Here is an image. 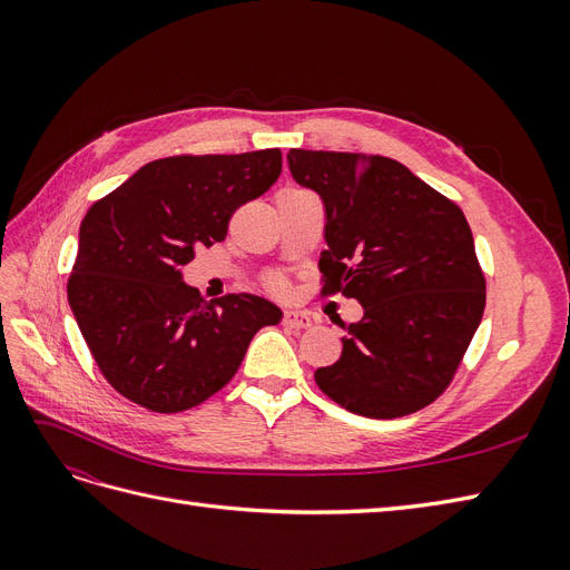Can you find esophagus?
I'll list each match as a JSON object with an SVG mask.
<instances>
[{
    "label": "esophagus",
    "mask_w": 570,
    "mask_h": 570,
    "mask_svg": "<svg viewBox=\"0 0 570 570\" xmlns=\"http://www.w3.org/2000/svg\"><path fill=\"white\" fill-rule=\"evenodd\" d=\"M283 323L287 327H297V331H299V327L312 325V318H308L306 312H297V308H287L285 316H283Z\"/></svg>",
    "instance_id": "obj_1"
}]
</instances>
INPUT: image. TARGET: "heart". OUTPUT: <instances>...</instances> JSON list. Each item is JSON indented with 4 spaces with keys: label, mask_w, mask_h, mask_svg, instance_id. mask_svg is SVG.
I'll list each match as a JSON object with an SVG mask.
<instances>
[{
    "label": "heart",
    "mask_w": 570,
    "mask_h": 570,
    "mask_svg": "<svg viewBox=\"0 0 570 570\" xmlns=\"http://www.w3.org/2000/svg\"><path fill=\"white\" fill-rule=\"evenodd\" d=\"M285 193H289V189H285ZM266 287H268V289H273V292H285L287 283H285L283 275H278V273H271V275H266Z\"/></svg>",
    "instance_id": "b5f03b06"
}]
</instances>
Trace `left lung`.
I'll return each mask as SVG.
<instances>
[{
    "label": "left lung",
    "instance_id": "left-lung-1",
    "mask_svg": "<svg viewBox=\"0 0 570 570\" xmlns=\"http://www.w3.org/2000/svg\"><path fill=\"white\" fill-rule=\"evenodd\" d=\"M289 174L325 206L323 295L364 306L342 356L316 371L333 402L396 419L435 402L485 312V275L459 206L387 157L289 149Z\"/></svg>",
    "mask_w": 570,
    "mask_h": 570
}]
</instances>
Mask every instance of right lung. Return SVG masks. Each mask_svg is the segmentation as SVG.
Returning a JSON list of instances; mask_svg holds the SVG:
<instances>
[{
  "label": "right lung",
  "mask_w": 570,
  "mask_h": 570,
  "mask_svg": "<svg viewBox=\"0 0 570 570\" xmlns=\"http://www.w3.org/2000/svg\"><path fill=\"white\" fill-rule=\"evenodd\" d=\"M283 170L281 149L157 159L80 223L68 304L109 385L149 411L178 413L230 383L252 337L283 312L256 295L204 302L180 268L226 239L235 209Z\"/></svg>",
  "instance_id": "add662e5"
}]
</instances>
